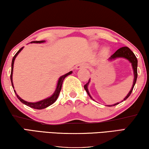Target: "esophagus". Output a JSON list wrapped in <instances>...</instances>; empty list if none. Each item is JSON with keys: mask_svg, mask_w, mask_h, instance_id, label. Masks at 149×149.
I'll use <instances>...</instances> for the list:
<instances>
[{"mask_svg": "<svg viewBox=\"0 0 149 149\" xmlns=\"http://www.w3.org/2000/svg\"><path fill=\"white\" fill-rule=\"evenodd\" d=\"M88 66L86 64H80V65H77L76 69H82V68H87Z\"/></svg>", "mask_w": 149, "mask_h": 149, "instance_id": "obj_1", "label": "esophagus"}]
</instances>
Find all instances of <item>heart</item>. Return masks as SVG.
<instances>
[{"mask_svg": "<svg viewBox=\"0 0 149 149\" xmlns=\"http://www.w3.org/2000/svg\"><path fill=\"white\" fill-rule=\"evenodd\" d=\"M92 46L93 48H95V49L99 47V45H98V44L97 42H93L92 44ZM109 49L108 48H104L103 49V50H102V53L104 55H107L109 53Z\"/></svg>", "mask_w": 149, "mask_h": 149, "instance_id": "b5f03b06", "label": "heart"}]
</instances>
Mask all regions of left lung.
Listing matches in <instances>:
<instances>
[{
    "label": "left lung",
    "mask_w": 149,
    "mask_h": 149,
    "mask_svg": "<svg viewBox=\"0 0 149 149\" xmlns=\"http://www.w3.org/2000/svg\"><path fill=\"white\" fill-rule=\"evenodd\" d=\"M119 57H123V58L127 59L130 63H131L132 65L133 70H134V83H133L132 87L131 88V90H130V92L128 93V94H127L126 95V97L122 101H125L126 100H127V98H128V97L130 95V94L132 93L133 89H134V86L135 84V82H136L137 78V59L136 56H135V54H134V52H133L129 48H127V47H126V46L122 47V48L118 49V50H116L115 52V53L112 55L111 57H109V60H113V59H115L116 58H119ZM90 82V79H89V81H88L87 84H86L84 85V87L85 90L86 91V92L88 94V95L90 96V98L92 99V96L90 95V93H89V91H88V84H89ZM92 100H93V99H92ZM118 104H119V103H116L115 104H114V105H108V106L109 107L115 106L116 105H118Z\"/></svg>",
    "instance_id": "left-lung-1"
}]
</instances>
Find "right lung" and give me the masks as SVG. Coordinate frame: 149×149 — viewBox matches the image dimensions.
Listing matches in <instances>:
<instances>
[{
  "label": "right lung",
  "instance_id": "add662e5",
  "mask_svg": "<svg viewBox=\"0 0 149 149\" xmlns=\"http://www.w3.org/2000/svg\"><path fill=\"white\" fill-rule=\"evenodd\" d=\"M45 42V40H40V41H32L31 42V43H43ZM23 48V47H22V48H20L18 52H17L16 54H15V56H14L12 59V69H11V74H10V79H11V82H12V87L13 88H14V84H13V80H12V74H13V68H14V61H15V57H17V56L18 55V54L19 53V52L22 50ZM72 71H70L67 74H65L64 75H63V76L60 77L59 79L58 80V82H57V87H56V89L55 90L54 93L52 94V96L50 97H49L48 98L45 99V100H41V101H37V102H35V103H31V102H27V101H26L25 100H22V98H21L19 95H18L16 92H15V90H14V92L15 93V95H16L17 97L19 99V100L22 102V103L25 104V105L30 107L33 108V109H45L46 107H48L49 105H51L53 104L55 101L57 100V97H58V96L59 95V93H60V91L61 90V87H62V84H63V80L65 79V77H67L68 75H69L70 74H72Z\"/></svg>",
  "mask_w": 149,
  "mask_h": 149
}]
</instances>
